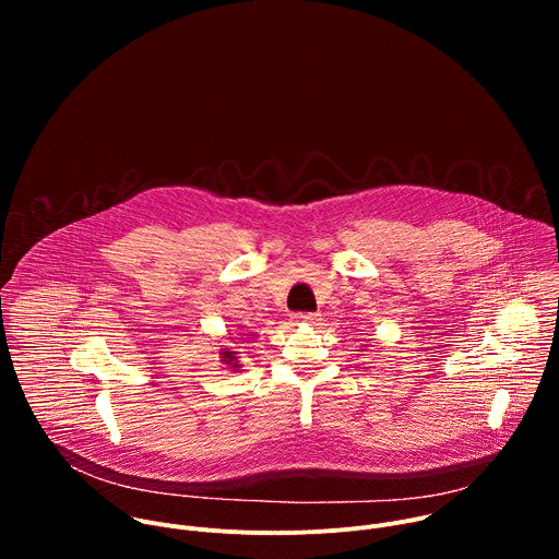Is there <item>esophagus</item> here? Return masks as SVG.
<instances>
[{
  "mask_svg": "<svg viewBox=\"0 0 559 559\" xmlns=\"http://www.w3.org/2000/svg\"><path fill=\"white\" fill-rule=\"evenodd\" d=\"M318 316L316 313H294L292 316V325H316Z\"/></svg>",
  "mask_w": 559,
  "mask_h": 559,
  "instance_id": "1",
  "label": "esophagus"
}]
</instances>
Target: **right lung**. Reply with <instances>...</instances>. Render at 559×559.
<instances>
[{
  "instance_id": "right-lung-1",
  "label": "right lung",
  "mask_w": 559,
  "mask_h": 559,
  "mask_svg": "<svg viewBox=\"0 0 559 559\" xmlns=\"http://www.w3.org/2000/svg\"><path fill=\"white\" fill-rule=\"evenodd\" d=\"M248 336H252V332H250ZM218 354H221V362H223V365H229V369H238V367H241V362H238V352H234V349H229V347H223Z\"/></svg>"
}]
</instances>
